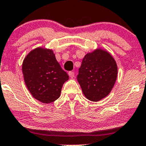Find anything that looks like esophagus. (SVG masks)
I'll list each match as a JSON object with an SVG mask.
<instances>
[{"label":"esophagus","mask_w":146,"mask_h":146,"mask_svg":"<svg viewBox=\"0 0 146 146\" xmlns=\"http://www.w3.org/2000/svg\"><path fill=\"white\" fill-rule=\"evenodd\" d=\"M68 75H69V76H70V77L71 78H74V76H75L74 72H73V71H70V72H69Z\"/></svg>","instance_id":"obj_1"}]
</instances>
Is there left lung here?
<instances>
[{
  "label": "left lung",
  "instance_id": "left-lung-1",
  "mask_svg": "<svg viewBox=\"0 0 146 146\" xmlns=\"http://www.w3.org/2000/svg\"><path fill=\"white\" fill-rule=\"evenodd\" d=\"M77 80L88 100L99 102L108 96L117 78V65L103 48L88 52L82 60Z\"/></svg>",
  "mask_w": 146,
  "mask_h": 146
}]
</instances>
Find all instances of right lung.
I'll return each instance as SVG.
<instances>
[{
    "label": "right lung",
    "mask_w": 146,
    "mask_h": 146,
    "mask_svg": "<svg viewBox=\"0 0 146 146\" xmlns=\"http://www.w3.org/2000/svg\"><path fill=\"white\" fill-rule=\"evenodd\" d=\"M24 83L35 99L49 104L60 96L61 89L69 77L61 68L51 49L38 47L31 50L22 63Z\"/></svg>",
    "instance_id": "1"
}]
</instances>
